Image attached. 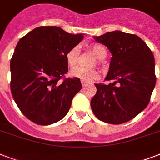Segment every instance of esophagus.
I'll return each mask as SVG.
<instances>
[{"instance_id": "esophagus-1", "label": "esophagus", "mask_w": 160, "mask_h": 160, "mask_svg": "<svg viewBox=\"0 0 160 160\" xmlns=\"http://www.w3.org/2000/svg\"><path fill=\"white\" fill-rule=\"evenodd\" d=\"M81 83H82L83 86H85V85H86L88 84V83L86 82V81H85V80H82V81H81Z\"/></svg>"}]
</instances>
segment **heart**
<instances>
[{"label":"heart","instance_id":"heart-1","mask_svg":"<svg viewBox=\"0 0 160 160\" xmlns=\"http://www.w3.org/2000/svg\"><path fill=\"white\" fill-rule=\"evenodd\" d=\"M91 51L95 57L100 60H102L106 57L107 50L105 47L100 44H94L91 46ZM80 54V49L78 46H74L67 51L65 55L66 62L70 67H74L77 63L78 58ZM70 75L72 77L78 78L80 80H85L87 82H91L98 80L100 78V73L95 69H85L82 67H75L70 70Z\"/></svg>","mask_w":160,"mask_h":160}]
</instances>
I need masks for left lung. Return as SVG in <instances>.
<instances>
[{
  "label": "left lung",
  "mask_w": 160,
  "mask_h": 160,
  "mask_svg": "<svg viewBox=\"0 0 160 160\" xmlns=\"http://www.w3.org/2000/svg\"><path fill=\"white\" fill-rule=\"evenodd\" d=\"M112 54L106 80L95 84L90 105L98 119L119 124L134 119L148 105L156 83L154 55L139 36L119 31L94 36Z\"/></svg>",
  "instance_id": "8db88e82"
}]
</instances>
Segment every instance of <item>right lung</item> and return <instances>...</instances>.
<instances>
[{
	"instance_id": "right-lung-1",
	"label": "right lung",
	"mask_w": 160,
	"mask_h": 160,
	"mask_svg": "<svg viewBox=\"0 0 160 160\" xmlns=\"http://www.w3.org/2000/svg\"><path fill=\"white\" fill-rule=\"evenodd\" d=\"M84 39L57 26L36 27L16 45L11 60V90L22 114L48 125L66 115L82 88L80 79L66 78L65 55Z\"/></svg>"
}]
</instances>
